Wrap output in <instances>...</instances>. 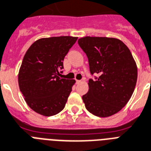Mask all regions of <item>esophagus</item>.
Instances as JSON below:
<instances>
[{
	"label": "esophagus",
	"instance_id": "esophagus-1",
	"mask_svg": "<svg viewBox=\"0 0 151 151\" xmlns=\"http://www.w3.org/2000/svg\"><path fill=\"white\" fill-rule=\"evenodd\" d=\"M81 82V80H78V79H76V83H80Z\"/></svg>",
	"mask_w": 151,
	"mask_h": 151
}]
</instances>
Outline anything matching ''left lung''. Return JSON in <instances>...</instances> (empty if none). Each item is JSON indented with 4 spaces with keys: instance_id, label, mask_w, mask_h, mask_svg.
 <instances>
[{
    "instance_id": "8db88e82",
    "label": "left lung",
    "mask_w": 151,
    "mask_h": 151,
    "mask_svg": "<svg viewBox=\"0 0 151 151\" xmlns=\"http://www.w3.org/2000/svg\"><path fill=\"white\" fill-rule=\"evenodd\" d=\"M86 54L91 74L89 91L83 96L88 111L105 118L121 111L131 98L137 80V66L129 49L113 37H85L78 40Z\"/></svg>"
}]
</instances>
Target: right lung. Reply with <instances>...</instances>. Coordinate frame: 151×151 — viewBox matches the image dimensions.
<instances>
[{
    "label": "right lung",
    "mask_w": 151,
    "mask_h": 151,
    "mask_svg": "<svg viewBox=\"0 0 151 151\" xmlns=\"http://www.w3.org/2000/svg\"><path fill=\"white\" fill-rule=\"evenodd\" d=\"M78 37L41 38L26 51L19 72V86L29 107L43 116L64 109L75 79H61L63 61Z\"/></svg>",
    "instance_id": "add662e5"
}]
</instances>
